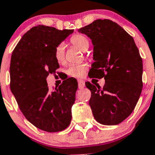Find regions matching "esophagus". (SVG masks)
I'll return each instance as SVG.
<instances>
[{
    "label": "esophagus",
    "mask_w": 155,
    "mask_h": 155,
    "mask_svg": "<svg viewBox=\"0 0 155 155\" xmlns=\"http://www.w3.org/2000/svg\"><path fill=\"white\" fill-rule=\"evenodd\" d=\"M78 82L79 88H83V87L85 86V83H84V81L83 80H78Z\"/></svg>",
    "instance_id": "obj_1"
}]
</instances>
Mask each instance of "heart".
I'll return each instance as SVG.
<instances>
[{"mask_svg": "<svg viewBox=\"0 0 155 155\" xmlns=\"http://www.w3.org/2000/svg\"><path fill=\"white\" fill-rule=\"evenodd\" d=\"M70 42L74 47L78 48L81 51H86L89 46V41L86 36L81 34H75L71 36ZM64 46L63 44H60L56 47L54 51V57L56 61L59 64H63L64 61ZM87 69V65L84 64H73L71 65L67 70L68 75L74 78H81L84 74Z\"/></svg>", "mask_w": 155, "mask_h": 155, "instance_id": "b5f03b06", "label": "heart"}]
</instances>
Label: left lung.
Instances as JSON below:
<instances>
[{
  "label": "left lung",
  "instance_id": "obj_1",
  "mask_svg": "<svg viewBox=\"0 0 155 155\" xmlns=\"http://www.w3.org/2000/svg\"><path fill=\"white\" fill-rule=\"evenodd\" d=\"M90 37L94 62L88 76L105 80V85L86 87L91 91L89 105L101 124L117 125L132 113L141 94L143 64L133 37L109 19H97L78 30Z\"/></svg>",
  "mask_w": 155,
  "mask_h": 155
}]
</instances>
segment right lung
I'll use <instances>...</instances> for the list:
<instances>
[{
    "instance_id": "obj_1",
    "label": "right lung",
    "mask_w": 155,
    "mask_h": 155,
    "mask_svg": "<svg viewBox=\"0 0 155 155\" xmlns=\"http://www.w3.org/2000/svg\"><path fill=\"white\" fill-rule=\"evenodd\" d=\"M73 31L37 25L24 34L12 52L11 91L25 117L46 132L64 130L72 118L77 80L68 78L50 90L46 78L60 68L54 57L56 47Z\"/></svg>"
}]
</instances>
